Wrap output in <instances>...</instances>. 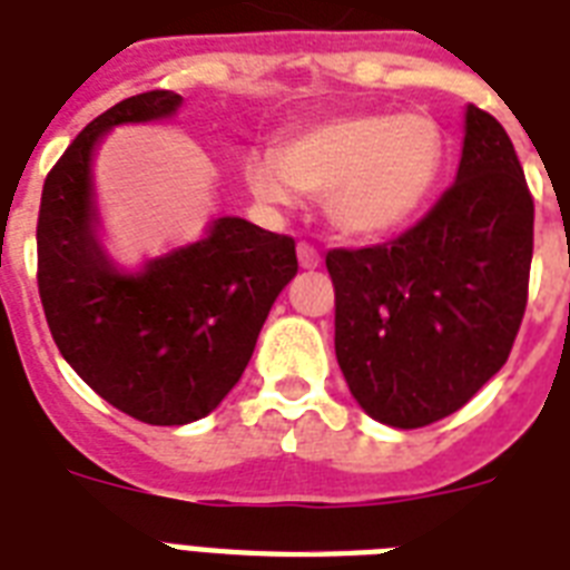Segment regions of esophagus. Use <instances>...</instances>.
Masks as SVG:
<instances>
[{
    "label": "esophagus",
    "mask_w": 570,
    "mask_h": 570,
    "mask_svg": "<svg viewBox=\"0 0 570 570\" xmlns=\"http://www.w3.org/2000/svg\"><path fill=\"white\" fill-rule=\"evenodd\" d=\"M298 263H302V268H316L322 263L320 250L313 248V245H298Z\"/></svg>",
    "instance_id": "34e87169"
}]
</instances>
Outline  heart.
Here are the masks:
<instances>
[{
    "instance_id": "obj_1",
    "label": "heart",
    "mask_w": 570,
    "mask_h": 570,
    "mask_svg": "<svg viewBox=\"0 0 570 570\" xmlns=\"http://www.w3.org/2000/svg\"><path fill=\"white\" fill-rule=\"evenodd\" d=\"M446 141L429 115H340L277 141L275 156L245 165L263 204L322 197L331 227L357 242L405 230L429 204L443 174Z\"/></svg>"
}]
</instances>
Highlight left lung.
<instances>
[{"instance_id":"obj_1","label":"left lung","mask_w":570,"mask_h":570,"mask_svg":"<svg viewBox=\"0 0 570 570\" xmlns=\"http://www.w3.org/2000/svg\"><path fill=\"white\" fill-rule=\"evenodd\" d=\"M532 213L512 138L468 106L459 174L432 213L387 245L325 257L337 364L373 420L420 429L500 373L527 311Z\"/></svg>"}]
</instances>
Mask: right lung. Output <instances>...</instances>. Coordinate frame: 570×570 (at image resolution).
Wrapping results in <instances>:
<instances>
[{"mask_svg":"<svg viewBox=\"0 0 570 570\" xmlns=\"http://www.w3.org/2000/svg\"><path fill=\"white\" fill-rule=\"evenodd\" d=\"M180 106V94L147 91L94 118L49 171L38 215V289L58 352L109 405L150 425L195 423L222 405L298 272L289 236L239 215L138 263L111 257L94 150L115 127L171 120Z\"/></svg>","mask_w":570,"mask_h":570,"instance_id":"add662e5","label":"right lung"}]
</instances>
